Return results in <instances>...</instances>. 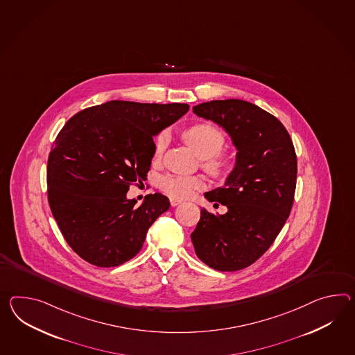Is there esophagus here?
I'll use <instances>...</instances> for the list:
<instances>
[{"label": "esophagus", "instance_id": "obj_1", "mask_svg": "<svg viewBox=\"0 0 355 355\" xmlns=\"http://www.w3.org/2000/svg\"><path fill=\"white\" fill-rule=\"evenodd\" d=\"M181 202L182 200L174 199V198H171V205H172V207H177V205H180Z\"/></svg>", "mask_w": 355, "mask_h": 355}]
</instances>
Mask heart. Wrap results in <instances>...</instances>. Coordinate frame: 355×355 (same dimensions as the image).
<instances>
[{
	"label": "heart",
	"mask_w": 355,
	"mask_h": 355,
	"mask_svg": "<svg viewBox=\"0 0 355 355\" xmlns=\"http://www.w3.org/2000/svg\"><path fill=\"white\" fill-rule=\"evenodd\" d=\"M182 139L202 159V165L209 173L222 175L231 168V157L219 153L225 145V135L211 124H195L182 132ZM166 135H160L155 141L154 155L160 157L166 146ZM202 186V181L195 175H174L163 177L160 182L162 190L173 198H189L193 191Z\"/></svg>",
	"instance_id": "b5f03b06"
}]
</instances>
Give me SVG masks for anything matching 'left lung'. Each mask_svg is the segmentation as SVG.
<instances>
[{
  "mask_svg": "<svg viewBox=\"0 0 355 355\" xmlns=\"http://www.w3.org/2000/svg\"><path fill=\"white\" fill-rule=\"evenodd\" d=\"M192 110L223 128L237 153L223 186L205 192L227 213L201 209L191 240L210 268L240 270L268 250L290 216L297 173L294 145L276 116L248 101L214 100Z\"/></svg>",
  "mask_w": 355,
  "mask_h": 355,
  "instance_id": "left-lung-1",
  "label": "left lung"
}]
</instances>
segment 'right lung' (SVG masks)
I'll list each match as a JSON object with an SVG mask.
<instances>
[{
	"instance_id": "obj_1",
	"label": "right lung",
	"mask_w": 355,
	"mask_h": 355,
	"mask_svg": "<svg viewBox=\"0 0 355 355\" xmlns=\"http://www.w3.org/2000/svg\"><path fill=\"white\" fill-rule=\"evenodd\" d=\"M187 104L109 101L65 123L47 163L49 204L61 234L82 259L118 267L136 257L171 202L156 192L136 205L127 192L146 178L154 137L189 112Z\"/></svg>"
}]
</instances>
